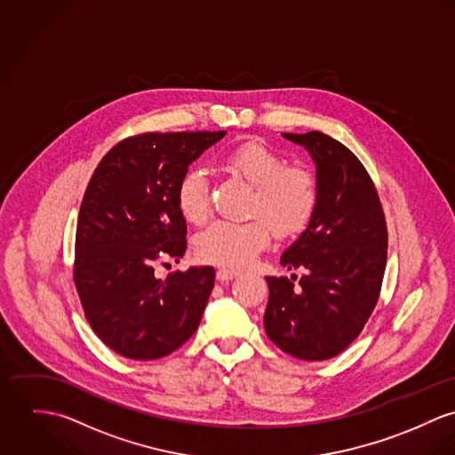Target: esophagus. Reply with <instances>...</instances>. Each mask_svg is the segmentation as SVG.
Masks as SVG:
<instances>
[{
    "label": "esophagus",
    "mask_w": 455,
    "mask_h": 455,
    "mask_svg": "<svg viewBox=\"0 0 455 455\" xmlns=\"http://www.w3.org/2000/svg\"><path fill=\"white\" fill-rule=\"evenodd\" d=\"M239 275V270H232V268H220L218 272H216V279L218 281H232V279H235Z\"/></svg>",
    "instance_id": "34e87169"
}]
</instances>
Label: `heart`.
Instances as JSON below:
<instances>
[{"label": "heart", "instance_id": "b5f03b06", "mask_svg": "<svg viewBox=\"0 0 455 455\" xmlns=\"http://www.w3.org/2000/svg\"><path fill=\"white\" fill-rule=\"evenodd\" d=\"M221 165L252 185L250 214H258L279 237L302 232L317 205V181L302 165L284 158L261 141H244L221 156ZM181 216L201 225L211 211L209 181L203 169L187 171L176 188ZM265 220V221H266ZM264 221V222H265ZM259 218L250 221L218 220L196 239V251L209 263L241 268L270 244V228Z\"/></svg>", "mask_w": 455, "mask_h": 455}]
</instances>
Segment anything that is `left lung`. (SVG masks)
Wrapping results in <instances>:
<instances>
[{
  "mask_svg": "<svg viewBox=\"0 0 455 455\" xmlns=\"http://www.w3.org/2000/svg\"><path fill=\"white\" fill-rule=\"evenodd\" d=\"M283 138L310 155L319 196L307 228L281 256L283 267L305 274L299 286L288 277H265L263 324L284 353L324 361L349 347L375 308L387 227L377 190L349 148L317 131Z\"/></svg>",
  "mask_w": 455,
  "mask_h": 455,
  "instance_id": "1",
  "label": "left lung"
}]
</instances>
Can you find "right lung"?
<instances>
[{
  "instance_id": "obj_1",
  "label": "right lung",
  "mask_w": 455,
  "mask_h": 455,
  "mask_svg": "<svg viewBox=\"0 0 455 455\" xmlns=\"http://www.w3.org/2000/svg\"><path fill=\"white\" fill-rule=\"evenodd\" d=\"M227 132H148L102 156L80 205L75 284L96 335L115 353L150 361L199 328L212 267L155 277L162 256L187 251L176 188L190 164Z\"/></svg>"
}]
</instances>
